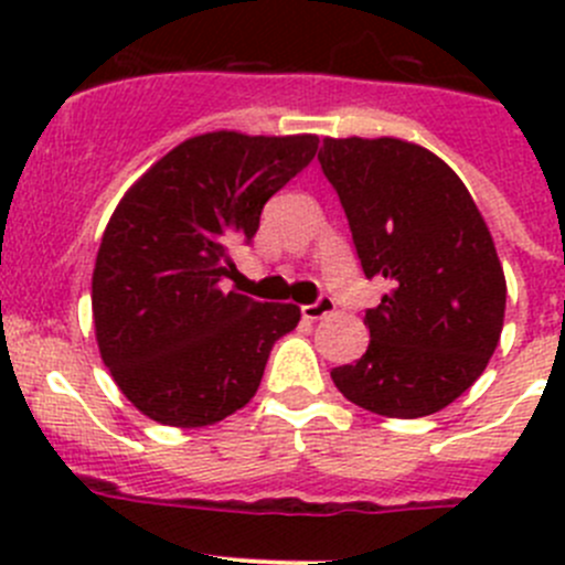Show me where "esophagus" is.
Here are the masks:
<instances>
[{"mask_svg":"<svg viewBox=\"0 0 565 565\" xmlns=\"http://www.w3.org/2000/svg\"><path fill=\"white\" fill-rule=\"evenodd\" d=\"M333 309H335V300L330 298V295H319L315 303L303 306L300 311H303L306 319H322V317H328Z\"/></svg>","mask_w":565,"mask_h":565,"instance_id":"34e87169","label":"esophagus"}]
</instances>
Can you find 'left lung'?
Segmentation results:
<instances>
[{
	"instance_id": "8db88e82",
	"label": "left lung",
	"mask_w": 565,
	"mask_h": 565,
	"mask_svg": "<svg viewBox=\"0 0 565 565\" xmlns=\"http://www.w3.org/2000/svg\"><path fill=\"white\" fill-rule=\"evenodd\" d=\"M319 167L350 221L366 278L369 350L330 372L352 404L385 418L448 407L487 369L505 315L492 235L457 172L402 139H324Z\"/></svg>"
}]
</instances>
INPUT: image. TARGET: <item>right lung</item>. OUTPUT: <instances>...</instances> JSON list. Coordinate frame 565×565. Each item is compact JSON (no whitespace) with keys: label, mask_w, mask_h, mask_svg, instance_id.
<instances>
[{"label":"right lung","mask_w":565,"mask_h":565,"mask_svg":"<svg viewBox=\"0 0 565 565\" xmlns=\"http://www.w3.org/2000/svg\"><path fill=\"white\" fill-rule=\"evenodd\" d=\"M317 136H193L114 210L93 273L100 358L147 418L180 429L246 407L300 309L224 292L230 248L317 156Z\"/></svg>","instance_id":"add662e5"}]
</instances>
